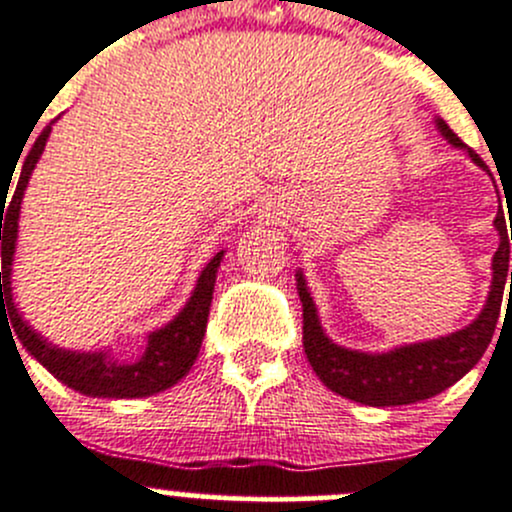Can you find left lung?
<instances>
[{
  "instance_id": "1",
  "label": "left lung",
  "mask_w": 512,
  "mask_h": 512,
  "mask_svg": "<svg viewBox=\"0 0 512 512\" xmlns=\"http://www.w3.org/2000/svg\"><path fill=\"white\" fill-rule=\"evenodd\" d=\"M438 126L450 144L463 149L465 144L460 136L445 121H438ZM468 156L480 169H488L473 149H468ZM495 229L500 231V246L493 256V286H490L488 303L480 316L463 331L435 338V341L396 348L391 353H378V356L348 351L323 336L313 298L298 273V296L303 303V348L316 376L333 393L356 403H366V406H408V403L438 396L455 381H460L483 358L493 341L508 283V296L512 293V271H508L512 231L508 239L503 209L495 216Z\"/></svg>"
}]
</instances>
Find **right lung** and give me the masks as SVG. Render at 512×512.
I'll list each match as a JSON object with an SVG mask.
<instances>
[{"label":"right lung","instance_id":"obj_1","mask_svg":"<svg viewBox=\"0 0 512 512\" xmlns=\"http://www.w3.org/2000/svg\"><path fill=\"white\" fill-rule=\"evenodd\" d=\"M52 126L39 134L29 154L24 156L22 174H19L17 189H14L12 199L7 201L9 191H0V241H2V271H0V316L12 321V331L17 333L19 341L24 343L29 353L47 368L52 376L67 383L74 391L84 393V396H99V398H144L154 396V393L166 391L174 386L176 381L189 373L194 366L196 356H199L201 341H204L206 323H209V308L211 298H214V283H216V268H219L221 254H216L206 263L201 271L196 291L191 301L186 303L184 311L164 326L161 331L151 333L149 343H146L144 356L136 363H116L106 353H74L62 351V348L52 346L44 341L39 333H34L27 323L22 321L19 311L14 308L12 301V256H14V241H17V221H19V206H22L24 189L29 184L34 166H37L39 156H42L44 144L49 139ZM22 156V154H19ZM19 161V159H17ZM14 176V171H12ZM12 184V181H9ZM8 206L4 207L3 204ZM5 224L2 225L1 221Z\"/></svg>","mask_w":512,"mask_h":512}]
</instances>
